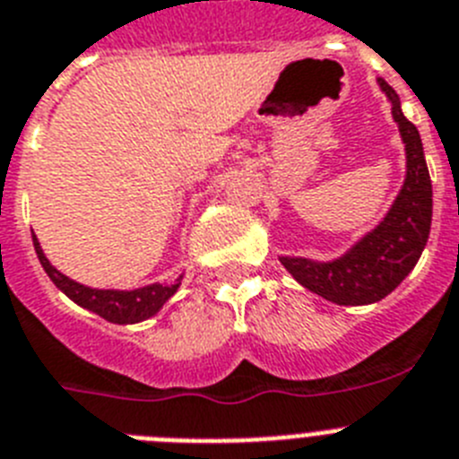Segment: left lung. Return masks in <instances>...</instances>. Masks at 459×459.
Instances as JSON below:
<instances>
[{
    "mask_svg": "<svg viewBox=\"0 0 459 459\" xmlns=\"http://www.w3.org/2000/svg\"><path fill=\"white\" fill-rule=\"evenodd\" d=\"M390 103L404 143L406 175L400 194L385 217L358 238L340 256L316 261L307 256H279L298 284L334 305L358 307L384 300L416 268L432 226V180L416 126L404 117L397 91L377 78Z\"/></svg>",
    "mask_w": 459,
    "mask_h": 459,
    "instance_id": "obj_1",
    "label": "left lung"
}]
</instances>
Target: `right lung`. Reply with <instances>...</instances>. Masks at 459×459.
<instances>
[{
	"instance_id": "add662e5",
	"label": "right lung",
	"mask_w": 459,
	"mask_h": 459,
	"mask_svg": "<svg viewBox=\"0 0 459 459\" xmlns=\"http://www.w3.org/2000/svg\"><path fill=\"white\" fill-rule=\"evenodd\" d=\"M31 240H34V249H37V256L41 261L43 270L50 277L55 286L62 290L64 296L74 300L75 305L87 309V312L99 314L101 318L110 321V324L119 325H131L141 324L147 318L157 316L161 312V307L170 300V298L178 293L182 284V277L175 279L173 284H161V281H154V284H145L141 289H94V286L81 284L75 279L66 277L64 273H59L53 263L48 261L46 252H43L41 242L34 233H31Z\"/></svg>"
}]
</instances>
